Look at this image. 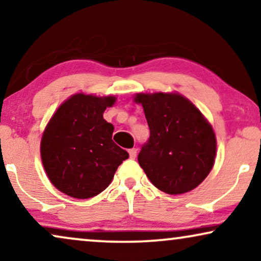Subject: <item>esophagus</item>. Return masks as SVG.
<instances>
[{"label":"esophagus","mask_w":261,"mask_h":261,"mask_svg":"<svg viewBox=\"0 0 261 261\" xmlns=\"http://www.w3.org/2000/svg\"><path fill=\"white\" fill-rule=\"evenodd\" d=\"M128 153H129L130 159H135V158H137V148H130L129 151H128Z\"/></svg>","instance_id":"obj_1"}]
</instances>
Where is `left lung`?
Returning a JSON list of instances; mask_svg holds the SVG:
<instances>
[{
  "mask_svg": "<svg viewBox=\"0 0 261 261\" xmlns=\"http://www.w3.org/2000/svg\"><path fill=\"white\" fill-rule=\"evenodd\" d=\"M149 127L138 162L151 183L169 195L194 190L212 171L216 138L212 124L176 92L137 94Z\"/></svg>",
  "mask_w": 261,
  "mask_h": 261,
  "instance_id": "obj_1",
  "label": "left lung"
}]
</instances>
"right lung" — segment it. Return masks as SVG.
Instances as JSON below:
<instances>
[{
	"instance_id": "add662e5",
	"label": "right lung",
	"mask_w": 261,
	"mask_h": 261,
	"mask_svg": "<svg viewBox=\"0 0 261 261\" xmlns=\"http://www.w3.org/2000/svg\"><path fill=\"white\" fill-rule=\"evenodd\" d=\"M114 96L76 94L57 109L41 138L40 153L51 183L67 196L91 198L112 183L128 153L113 141L114 126L103 119Z\"/></svg>"
}]
</instances>
